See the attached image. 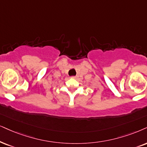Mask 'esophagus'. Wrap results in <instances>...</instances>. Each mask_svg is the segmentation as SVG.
Returning a JSON list of instances; mask_svg holds the SVG:
<instances>
[{"mask_svg": "<svg viewBox=\"0 0 147 147\" xmlns=\"http://www.w3.org/2000/svg\"><path fill=\"white\" fill-rule=\"evenodd\" d=\"M78 76H74V77H72V78H74V79H78Z\"/></svg>", "mask_w": 147, "mask_h": 147, "instance_id": "obj_1", "label": "esophagus"}]
</instances>
